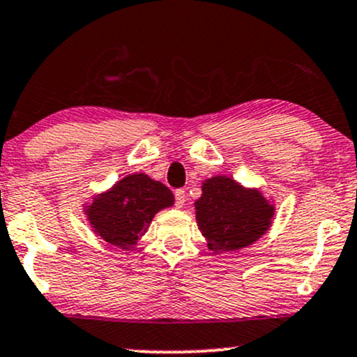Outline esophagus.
I'll return each instance as SVG.
<instances>
[{
  "label": "esophagus",
  "instance_id": "obj_1",
  "mask_svg": "<svg viewBox=\"0 0 357 357\" xmlns=\"http://www.w3.org/2000/svg\"><path fill=\"white\" fill-rule=\"evenodd\" d=\"M174 201L178 208H183L184 203H186V191L184 190H176L174 191Z\"/></svg>",
  "mask_w": 357,
  "mask_h": 357
}]
</instances>
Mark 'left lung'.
I'll list each match as a JSON object with an SVG mask.
<instances>
[{
  "label": "left lung",
  "instance_id": "left-lung-1",
  "mask_svg": "<svg viewBox=\"0 0 357 357\" xmlns=\"http://www.w3.org/2000/svg\"><path fill=\"white\" fill-rule=\"evenodd\" d=\"M195 203L196 222L213 252L251 246L273 225V201L257 188H244L229 176L204 179Z\"/></svg>",
  "mask_w": 357,
  "mask_h": 357
}]
</instances>
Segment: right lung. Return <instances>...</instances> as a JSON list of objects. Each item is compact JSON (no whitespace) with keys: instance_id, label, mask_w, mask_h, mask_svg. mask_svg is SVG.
I'll return each instance as SVG.
<instances>
[{"instance_id":"add662e5","label":"right lung","mask_w":357,"mask_h":357,"mask_svg":"<svg viewBox=\"0 0 357 357\" xmlns=\"http://www.w3.org/2000/svg\"><path fill=\"white\" fill-rule=\"evenodd\" d=\"M174 204L173 192L144 173L124 176L108 191L94 195L83 209L94 234L128 251L143 238L153 218Z\"/></svg>"}]
</instances>
